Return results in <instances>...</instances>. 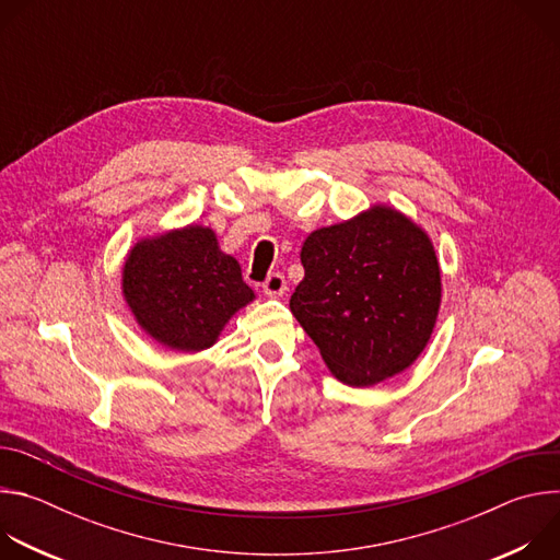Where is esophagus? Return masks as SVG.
Wrapping results in <instances>:
<instances>
[{
  "label": "esophagus",
  "mask_w": 560,
  "mask_h": 560,
  "mask_svg": "<svg viewBox=\"0 0 560 560\" xmlns=\"http://www.w3.org/2000/svg\"><path fill=\"white\" fill-rule=\"evenodd\" d=\"M285 290H288V283H285V277L281 272H270L268 279L264 281V292L268 296H281Z\"/></svg>",
  "instance_id": "obj_1"
}]
</instances>
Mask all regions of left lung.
Masks as SVG:
<instances>
[{
    "instance_id": "obj_1",
    "label": "left lung",
    "mask_w": 560,
    "mask_h": 560,
    "mask_svg": "<svg viewBox=\"0 0 560 560\" xmlns=\"http://www.w3.org/2000/svg\"><path fill=\"white\" fill-rule=\"evenodd\" d=\"M301 264L290 310L339 381L368 387L412 365L441 303L439 261L423 230L376 206L314 230Z\"/></svg>"
}]
</instances>
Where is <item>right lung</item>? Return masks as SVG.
<instances>
[{
  "label": "right lung",
  "mask_w": 560,
  "mask_h": 560,
  "mask_svg": "<svg viewBox=\"0 0 560 560\" xmlns=\"http://www.w3.org/2000/svg\"><path fill=\"white\" fill-rule=\"evenodd\" d=\"M124 294L150 337L186 352L210 348L228 318L255 296L238 264L201 225L137 244L124 266Z\"/></svg>",
  "instance_id": "add662e5"
}]
</instances>
